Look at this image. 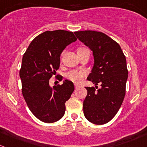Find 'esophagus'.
Returning <instances> with one entry per match:
<instances>
[{
  "mask_svg": "<svg viewBox=\"0 0 147 147\" xmlns=\"http://www.w3.org/2000/svg\"><path fill=\"white\" fill-rule=\"evenodd\" d=\"M74 86H75V89H79V88L80 87V86H79V85H77V84H75Z\"/></svg>",
  "mask_w": 147,
  "mask_h": 147,
  "instance_id": "obj_1",
  "label": "esophagus"
}]
</instances>
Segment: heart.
<instances>
[{
	"label": "heart",
	"mask_w": 147,
	"mask_h": 147,
	"mask_svg": "<svg viewBox=\"0 0 147 147\" xmlns=\"http://www.w3.org/2000/svg\"><path fill=\"white\" fill-rule=\"evenodd\" d=\"M82 48H79V50ZM87 75V71L85 69H75L69 71L67 74L66 76L68 79L76 84H80L82 82L86 76Z\"/></svg>",
	"instance_id": "obj_1"
}]
</instances>
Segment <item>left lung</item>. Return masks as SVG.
Listing matches in <instances>:
<instances>
[{
    "mask_svg": "<svg viewBox=\"0 0 147 147\" xmlns=\"http://www.w3.org/2000/svg\"><path fill=\"white\" fill-rule=\"evenodd\" d=\"M74 34L92 50L94 59L87 79L96 86L85 87L87 95L83 103L84 114L89 122L103 125L114 118L125 97L128 74L125 56L119 45L104 33L85 30Z\"/></svg>",
    "mask_w": 147,
    "mask_h": 147,
    "instance_id": "obj_1",
    "label": "left lung"
}]
</instances>
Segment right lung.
I'll use <instances>...</instances> for the list:
<instances>
[{"mask_svg":"<svg viewBox=\"0 0 147 147\" xmlns=\"http://www.w3.org/2000/svg\"><path fill=\"white\" fill-rule=\"evenodd\" d=\"M76 40L72 32L46 31L32 41L24 54L19 71L22 94L30 111L42 122L51 123L61 119L65 103L74 91L70 81L51 88L49 79L59 68L63 50Z\"/></svg>","mask_w":147,"mask_h":147,"instance_id":"add662e5","label":"right lung"}]
</instances>
